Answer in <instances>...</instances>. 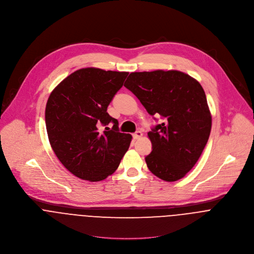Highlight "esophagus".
<instances>
[{
	"instance_id": "obj_1",
	"label": "esophagus",
	"mask_w": 254,
	"mask_h": 254,
	"mask_svg": "<svg viewBox=\"0 0 254 254\" xmlns=\"http://www.w3.org/2000/svg\"><path fill=\"white\" fill-rule=\"evenodd\" d=\"M142 136H143V133H142L141 131H136V132L133 134V138H134L135 140L140 139Z\"/></svg>"
}]
</instances>
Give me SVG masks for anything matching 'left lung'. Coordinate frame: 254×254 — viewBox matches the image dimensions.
Returning a JSON list of instances; mask_svg holds the SVG:
<instances>
[{
    "instance_id": "8db88e82",
    "label": "left lung",
    "mask_w": 254,
    "mask_h": 254,
    "mask_svg": "<svg viewBox=\"0 0 254 254\" xmlns=\"http://www.w3.org/2000/svg\"><path fill=\"white\" fill-rule=\"evenodd\" d=\"M124 86L161 120L147 136L152 149L145 157L149 171L164 181L183 178L196 163L211 130V115L200 84L170 70L133 72Z\"/></svg>"
}]
</instances>
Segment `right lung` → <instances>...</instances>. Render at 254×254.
<instances>
[{"instance_id": "obj_1", "label": "right lung", "mask_w": 254, "mask_h": 254, "mask_svg": "<svg viewBox=\"0 0 254 254\" xmlns=\"http://www.w3.org/2000/svg\"><path fill=\"white\" fill-rule=\"evenodd\" d=\"M127 76L128 72L82 68L49 97L45 119L50 144L63 165L80 179H106L129 148L132 136L120 133L118 121L107 111ZM109 123L114 124L111 129Z\"/></svg>"}]
</instances>
